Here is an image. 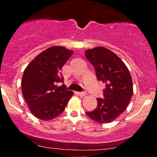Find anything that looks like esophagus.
Listing matches in <instances>:
<instances>
[{"mask_svg": "<svg viewBox=\"0 0 157 157\" xmlns=\"http://www.w3.org/2000/svg\"><path fill=\"white\" fill-rule=\"evenodd\" d=\"M78 94L80 95V97H84V96H86V91H82V92H79Z\"/></svg>", "mask_w": 157, "mask_h": 157, "instance_id": "obj_1", "label": "esophagus"}]
</instances>
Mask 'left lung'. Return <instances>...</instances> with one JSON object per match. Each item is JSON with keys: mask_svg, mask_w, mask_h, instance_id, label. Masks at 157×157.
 <instances>
[{"mask_svg": "<svg viewBox=\"0 0 157 157\" xmlns=\"http://www.w3.org/2000/svg\"><path fill=\"white\" fill-rule=\"evenodd\" d=\"M99 81L105 83L103 98H97V107L86 114L98 123L116 120L126 109L133 94L132 79L128 69L116 54L108 48L96 47L86 51Z\"/></svg>", "mask_w": 157, "mask_h": 157, "instance_id": "obj_1", "label": "left lung"}]
</instances>
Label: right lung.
Listing matches in <instances>:
<instances>
[{"mask_svg": "<svg viewBox=\"0 0 157 157\" xmlns=\"http://www.w3.org/2000/svg\"><path fill=\"white\" fill-rule=\"evenodd\" d=\"M73 51L63 46L44 50L27 66L21 82L25 101L32 114L50 120L63 113L73 92L66 89L61 70Z\"/></svg>", "mask_w": 157, "mask_h": 157, "instance_id": "right-lung-1", "label": "right lung"}]
</instances>
